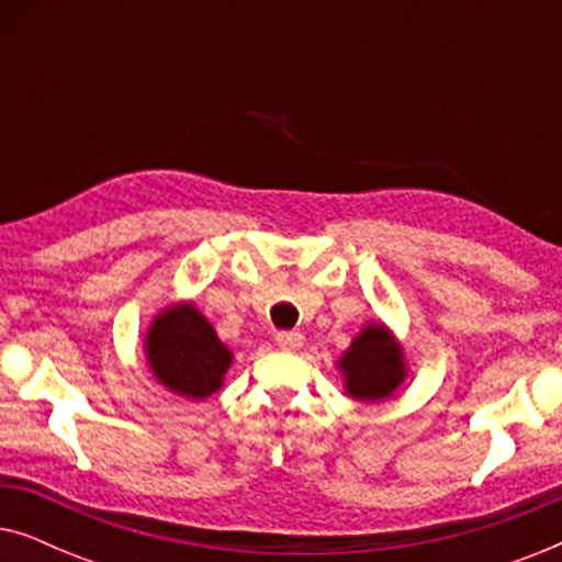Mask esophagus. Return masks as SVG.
Returning <instances> with one entry per match:
<instances>
[{
    "mask_svg": "<svg viewBox=\"0 0 562 562\" xmlns=\"http://www.w3.org/2000/svg\"><path fill=\"white\" fill-rule=\"evenodd\" d=\"M276 345H279L281 350L294 352V350H299L304 345V335H299V333H279V335H276Z\"/></svg>",
    "mask_w": 562,
    "mask_h": 562,
    "instance_id": "esophagus-1",
    "label": "esophagus"
}]
</instances>
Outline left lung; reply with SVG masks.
I'll return each mask as SVG.
<instances>
[{
    "instance_id": "1",
    "label": "left lung",
    "mask_w": 562,
    "mask_h": 562,
    "mask_svg": "<svg viewBox=\"0 0 562 562\" xmlns=\"http://www.w3.org/2000/svg\"><path fill=\"white\" fill-rule=\"evenodd\" d=\"M345 396L363 404H381L396 396L409 379L404 345L386 322L371 319L335 360Z\"/></svg>"
}]
</instances>
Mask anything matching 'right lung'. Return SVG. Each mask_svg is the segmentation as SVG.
<instances>
[{
    "instance_id": "add662e5",
    "label": "right lung",
    "mask_w": 562,
    "mask_h": 562,
    "mask_svg": "<svg viewBox=\"0 0 562 562\" xmlns=\"http://www.w3.org/2000/svg\"><path fill=\"white\" fill-rule=\"evenodd\" d=\"M145 366L168 394L204 402L225 386L233 350L191 299L166 304L153 314L143 340Z\"/></svg>"
}]
</instances>
